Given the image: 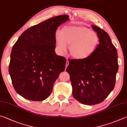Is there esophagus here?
<instances>
[{"label": "esophagus", "instance_id": "1", "mask_svg": "<svg viewBox=\"0 0 127 127\" xmlns=\"http://www.w3.org/2000/svg\"><path fill=\"white\" fill-rule=\"evenodd\" d=\"M68 64H69V62H68V60H67V61H66V68H67V66L68 65Z\"/></svg>", "mask_w": 127, "mask_h": 127}]
</instances>
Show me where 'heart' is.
I'll list each match as a JSON object with an SVG mask.
<instances>
[{"mask_svg":"<svg viewBox=\"0 0 127 127\" xmlns=\"http://www.w3.org/2000/svg\"><path fill=\"white\" fill-rule=\"evenodd\" d=\"M55 39L56 50L63 54L70 44L69 52L76 60H85L90 57L99 44V37L96 32L83 26H65L62 32L57 30Z\"/></svg>","mask_w":127,"mask_h":127,"instance_id":"heart-1","label":"heart"}]
</instances>
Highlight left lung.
<instances>
[{
  "label": "left lung",
  "instance_id": "8db88e82",
  "mask_svg": "<svg viewBox=\"0 0 127 127\" xmlns=\"http://www.w3.org/2000/svg\"><path fill=\"white\" fill-rule=\"evenodd\" d=\"M93 29L99 37L95 52L85 60H69L70 75L74 98L82 104L101 103L113 90L118 70L117 51L109 35L96 26Z\"/></svg>",
  "mask_w": 127,
  "mask_h": 127
}]
</instances>
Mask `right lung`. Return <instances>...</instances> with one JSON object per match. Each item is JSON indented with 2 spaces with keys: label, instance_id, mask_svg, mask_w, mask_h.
Wrapping results in <instances>:
<instances>
[{
  "label": "right lung",
  "instance_id": "add662e5",
  "mask_svg": "<svg viewBox=\"0 0 127 127\" xmlns=\"http://www.w3.org/2000/svg\"><path fill=\"white\" fill-rule=\"evenodd\" d=\"M61 15L28 28L13 46L9 72L15 90L24 98L42 101L52 92L66 60L55 53V32L58 27L69 20Z\"/></svg>",
  "mask_w": 127,
  "mask_h": 127
}]
</instances>
